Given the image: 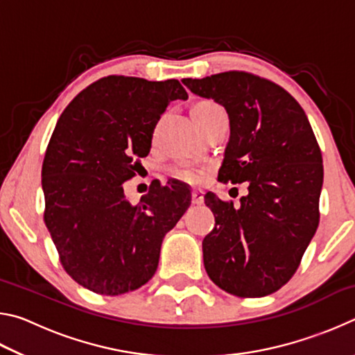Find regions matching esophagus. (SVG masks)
I'll use <instances>...</instances> for the list:
<instances>
[{
  "instance_id": "34e87169",
  "label": "esophagus",
  "mask_w": 355,
  "mask_h": 355,
  "mask_svg": "<svg viewBox=\"0 0 355 355\" xmlns=\"http://www.w3.org/2000/svg\"><path fill=\"white\" fill-rule=\"evenodd\" d=\"M192 203H196V205H202V203H203V191H200V189L192 191Z\"/></svg>"
}]
</instances>
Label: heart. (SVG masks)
Masks as SVG:
<instances>
[{
    "mask_svg": "<svg viewBox=\"0 0 355 355\" xmlns=\"http://www.w3.org/2000/svg\"><path fill=\"white\" fill-rule=\"evenodd\" d=\"M220 110L222 107L219 105L213 103V101L203 100V101H197V103L192 105L191 114H192V119L202 120V119L209 117L211 114L218 112ZM172 175L178 180H182V182L189 183V184H199L203 182V178H205L202 169L191 166V164H180L177 167H173Z\"/></svg>",
    "mask_w": 355,
    "mask_h": 355,
    "instance_id": "heart-1",
    "label": "heart"
}]
</instances>
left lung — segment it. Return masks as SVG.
Segmentation results:
<instances>
[{
	"instance_id": "1",
	"label": "left lung",
	"mask_w": 355,
	"mask_h": 355,
	"mask_svg": "<svg viewBox=\"0 0 355 355\" xmlns=\"http://www.w3.org/2000/svg\"><path fill=\"white\" fill-rule=\"evenodd\" d=\"M183 84L230 119L218 180L249 183L239 207L205 194L216 220L202 243L207 274L233 296H268L293 277L320 224L324 171L313 130L284 87L248 71Z\"/></svg>"
}]
</instances>
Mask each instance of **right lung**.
I'll use <instances>...</instances> for the list:
<instances>
[{
	"instance_id": "obj_1",
	"label": "right lung",
	"mask_w": 355,
	"mask_h": 355,
	"mask_svg": "<svg viewBox=\"0 0 355 355\" xmlns=\"http://www.w3.org/2000/svg\"><path fill=\"white\" fill-rule=\"evenodd\" d=\"M178 80L111 75L92 83L59 117L42 164L44 220L61 263L81 286L105 296L135 291L153 277L166 233L191 205L175 180L152 183L137 205L123 194Z\"/></svg>"
}]
</instances>
